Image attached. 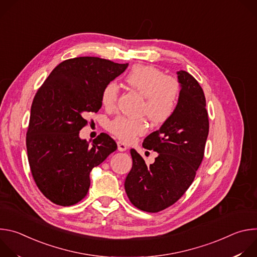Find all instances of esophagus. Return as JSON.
<instances>
[{"instance_id":"obj_1","label":"esophagus","mask_w":257,"mask_h":257,"mask_svg":"<svg viewBox=\"0 0 257 257\" xmlns=\"http://www.w3.org/2000/svg\"><path fill=\"white\" fill-rule=\"evenodd\" d=\"M117 145H118V151L119 152H125V151H127V145L125 144V143H123V142H121V141H118L117 142Z\"/></svg>"}]
</instances>
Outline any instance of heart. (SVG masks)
Masks as SVG:
<instances>
[{
  "mask_svg": "<svg viewBox=\"0 0 257 257\" xmlns=\"http://www.w3.org/2000/svg\"><path fill=\"white\" fill-rule=\"evenodd\" d=\"M126 82L134 90L144 96V103L141 114L146 115L155 125H163L174 116L181 93L179 81L150 65H137L128 73ZM120 88L116 81H111L104 85L100 95L101 104L113 109L119 97ZM108 130L119 139L131 142L137 135H142L148 131V124L144 119H130L127 117H117L108 124Z\"/></svg>",
  "mask_w": 257,
  "mask_h": 257,
  "instance_id": "1",
  "label": "heart"
}]
</instances>
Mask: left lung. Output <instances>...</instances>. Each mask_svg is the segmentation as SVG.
I'll return each mask as SVG.
<instances>
[{"label": "left lung", "mask_w": 257, "mask_h": 257, "mask_svg": "<svg viewBox=\"0 0 257 257\" xmlns=\"http://www.w3.org/2000/svg\"><path fill=\"white\" fill-rule=\"evenodd\" d=\"M177 75L181 93L174 116L142 143L158 153L155 163L148 166L130 151L133 165L125 191L143 211L158 212L174 204L192 184L204 155L209 123L203 90L188 72L180 70Z\"/></svg>", "instance_id": "1"}]
</instances>
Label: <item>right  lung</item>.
<instances>
[{"label": "right lung", "instance_id": "add662e5", "mask_svg": "<svg viewBox=\"0 0 257 257\" xmlns=\"http://www.w3.org/2000/svg\"><path fill=\"white\" fill-rule=\"evenodd\" d=\"M97 57H79L60 63L36 92L26 134L32 177L52 202L69 206L83 199L90 172L117 150L105 133L89 145L79 137L88 113L101 107L100 95L108 82L126 70Z\"/></svg>", "mask_w": 257, "mask_h": 257}]
</instances>
